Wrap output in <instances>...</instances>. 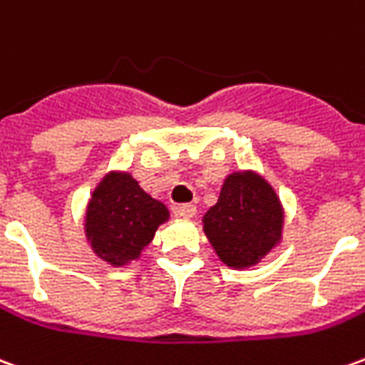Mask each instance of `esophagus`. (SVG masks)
Listing matches in <instances>:
<instances>
[{"label":"esophagus","instance_id":"obj_1","mask_svg":"<svg viewBox=\"0 0 365 365\" xmlns=\"http://www.w3.org/2000/svg\"><path fill=\"white\" fill-rule=\"evenodd\" d=\"M195 213H197V207L191 205V203H183V205L178 207V215L183 219H191V217H195Z\"/></svg>","mask_w":365,"mask_h":365}]
</instances>
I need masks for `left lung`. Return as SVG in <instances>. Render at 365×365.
<instances>
[{
	"label": "left lung",
	"mask_w": 365,
	"mask_h": 365,
	"mask_svg": "<svg viewBox=\"0 0 365 365\" xmlns=\"http://www.w3.org/2000/svg\"><path fill=\"white\" fill-rule=\"evenodd\" d=\"M283 209L274 187L256 172L227 175L219 199L203 217L217 256L230 268H250L279 240Z\"/></svg>",
	"instance_id": "left-lung-1"
}]
</instances>
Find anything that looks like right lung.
I'll use <instances>...</instances> for the list:
<instances>
[{"instance_id": "obj_1", "label": "right lung", "mask_w": 365, "mask_h": 365, "mask_svg": "<svg viewBox=\"0 0 365 365\" xmlns=\"http://www.w3.org/2000/svg\"><path fill=\"white\" fill-rule=\"evenodd\" d=\"M168 217L166 205L150 197L128 172H109L91 193L86 237L101 260L119 268L140 256Z\"/></svg>"}]
</instances>
